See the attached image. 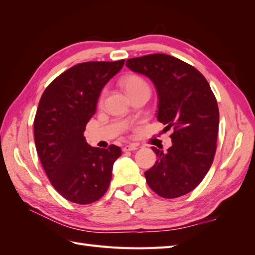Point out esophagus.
Masks as SVG:
<instances>
[{
  "mask_svg": "<svg viewBox=\"0 0 255 255\" xmlns=\"http://www.w3.org/2000/svg\"><path fill=\"white\" fill-rule=\"evenodd\" d=\"M136 149H138V145H136V144H128V145L123 146V148H122L123 151H132V150H136Z\"/></svg>",
  "mask_w": 255,
  "mask_h": 255,
  "instance_id": "1",
  "label": "esophagus"
}]
</instances>
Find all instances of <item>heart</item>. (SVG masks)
<instances>
[{
	"instance_id": "b5f03b06",
	"label": "heart",
	"mask_w": 255,
	"mask_h": 255,
	"mask_svg": "<svg viewBox=\"0 0 255 255\" xmlns=\"http://www.w3.org/2000/svg\"><path fill=\"white\" fill-rule=\"evenodd\" d=\"M122 85L128 95H132L134 93L139 92V90H145V89L150 90L148 83H147L143 77H140L139 75H136V74H129L124 77L122 80ZM104 97H105V90L100 95V98H99L100 103L104 100Z\"/></svg>"
}]
</instances>
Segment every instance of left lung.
<instances>
[{
    "label": "left lung",
    "instance_id": "8db88e82",
    "mask_svg": "<svg viewBox=\"0 0 255 255\" xmlns=\"http://www.w3.org/2000/svg\"><path fill=\"white\" fill-rule=\"evenodd\" d=\"M127 66L147 76L158 95L157 120L172 128L167 151L151 149L157 160L145 172L149 188L165 199L194 190L211 168L219 124L217 100L206 78L174 56L155 53L128 59Z\"/></svg>",
    "mask_w": 255,
    "mask_h": 255
}]
</instances>
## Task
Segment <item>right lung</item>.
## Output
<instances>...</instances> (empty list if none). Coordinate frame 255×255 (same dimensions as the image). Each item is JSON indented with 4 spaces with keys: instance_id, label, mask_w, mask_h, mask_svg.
I'll return each instance as SVG.
<instances>
[{
    "instance_id": "right-lung-1",
    "label": "right lung",
    "mask_w": 255,
    "mask_h": 255,
    "mask_svg": "<svg viewBox=\"0 0 255 255\" xmlns=\"http://www.w3.org/2000/svg\"><path fill=\"white\" fill-rule=\"evenodd\" d=\"M124 60L84 62L66 70L44 90L33 121L38 156L53 188L67 201L90 204L109 188L121 148L92 147L84 136L105 85Z\"/></svg>"
}]
</instances>
